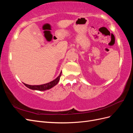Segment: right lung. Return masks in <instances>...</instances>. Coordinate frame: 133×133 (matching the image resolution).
I'll return each mask as SVG.
<instances>
[{
	"label": "right lung",
	"instance_id": "add662e5",
	"mask_svg": "<svg viewBox=\"0 0 133 133\" xmlns=\"http://www.w3.org/2000/svg\"><path fill=\"white\" fill-rule=\"evenodd\" d=\"M62 71H61L60 74L57 78H55L53 81H51L49 83H48L44 84H42V85H28V84L24 83V85L28 88L31 89V90H39V91H45L46 90H49L51 88L55 86L58 83L60 76L62 75Z\"/></svg>",
	"mask_w": 133,
	"mask_h": 133
}]
</instances>
